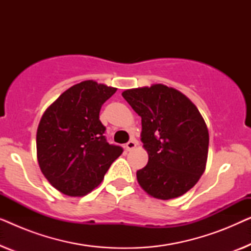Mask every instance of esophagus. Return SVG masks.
Instances as JSON below:
<instances>
[{
  "mask_svg": "<svg viewBox=\"0 0 251 251\" xmlns=\"http://www.w3.org/2000/svg\"><path fill=\"white\" fill-rule=\"evenodd\" d=\"M136 146H137V140L136 139H131V140H129L128 143H126V149L128 150V151H132Z\"/></svg>",
  "mask_w": 251,
  "mask_h": 251,
  "instance_id": "esophagus-1",
  "label": "esophagus"
}]
</instances>
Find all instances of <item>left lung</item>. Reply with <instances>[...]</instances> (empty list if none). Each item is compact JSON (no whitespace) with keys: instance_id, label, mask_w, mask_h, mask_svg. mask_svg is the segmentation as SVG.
Returning a JSON list of instances; mask_svg holds the SVG:
<instances>
[{"instance_id":"1","label":"left lung","mask_w":251,"mask_h":251,"mask_svg":"<svg viewBox=\"0 0 251 251\" xmlns=\"http://www.w3.org/2000/svg\"><path fill=\"white\" fill-rule=\"evenodd\" d=\"M142 118V142L149 153L137 171L143 190L161 200L190 191L205 169L209 133L200 112L186 96L163 84L122 92Z\"/></svg>"}]
</instances>
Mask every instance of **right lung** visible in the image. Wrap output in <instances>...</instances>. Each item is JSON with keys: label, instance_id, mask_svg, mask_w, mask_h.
Masks as SVG:
<instances>
[{"label": "right lung", "instance_id": "1", "mask_svg": "<svg viewBox=\"0 0 251 251\" xmlns=\"http://www.w3.org/2000/svg\"><path fill=\"white\" fill-rule=\"evenodd\" d=\"M116 89L95 81L71 87L51 104L36 133L37 160L44 177L70 197L88 194L101 183L121 146L108 144L99 120L104 102Z\"/></svg>", "mask_w": 251, "mask_h": 251}]
</instances>
